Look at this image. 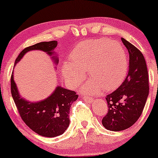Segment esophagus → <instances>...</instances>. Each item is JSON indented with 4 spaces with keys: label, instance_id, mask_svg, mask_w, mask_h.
Here are the masks:
<instances>
[{
    "label": "esophagus",
    "instance_id": "34e87169",
    "mask_svg": "<svg viewBox=\"0 0 158 158\" xmlns=\"http://www.w3.org/2000/svg\"><path fill=\"white\" fill-rule=\"evenodd\" d=\"M82 98H83V100H85V102H90L93 101L92 97L88 96V95H83V96H82Z\"/></svg>",
    "mask_w": 158,
    "mask_h": 158
}]
</instances>
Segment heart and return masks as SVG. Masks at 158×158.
Returning <instances> with one entry per match:
<instances>
[{"instance_id":"obj_1","label":"heart","mask_w":158,"mask_h":158,"mask_svg":"<svg viewBox=\"0 0 158 158\" xmlns=\"http://www.w3.org/2000/svg\"><path fill=\"white\" fill-rule=\"evenodd\" d=\"M128 69V59L123 47L109 39L85 40L69 54V63L63 65V73L71 86H76L86 72L89 82L82 90L97 93L113 90L120 85Z\"/></svg>"}]
</instances>
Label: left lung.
I'll use <instances>...</instances> for the list:
<instances>
[{
  "label": "left lung",
  "instance_id": "1",
  "mask_svg": "<svg viewBox=\"0 0 158 158\" xmlns=\"http://www.w3.org/2000/svg\"><path fill=\"white\" fill-rule=\"evenodd\" d=\"M122 41L129 53L128 73L122 85L106 95L108 112L102 120L103 126L112 131L130 128L138 121L149 94V79L142 52L124 38Z\"/></svg>",
  "mask_w": 158,
  "mask_h": 158
}]
</instances>
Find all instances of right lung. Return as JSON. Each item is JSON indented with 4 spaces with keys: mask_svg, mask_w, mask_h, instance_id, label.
<instances>
[{
    "mask_svg": "<svg viewBox=\"0 0 158 158\" xmlns=\"http://www.w3.org/2000/svg\"><path fill=\"white\" fill-rule=\"evenodd\" d=\"M57 41L40 42L27 47L20 52L15 63H18L25 53L33 49L47 52L49 56L56 47ZM56 64L58 63L56 56H52ZM11 95L22 120L38 135L47 138L59 136L65 132L69 125V109L79 95L74 91L58 86L53 93L43 101L30 102L23 99L19 94L14 80L13 73L10 78Z\"/></svg>",
    "mask_w": 158,
    "mask_h": 158,
    "instance_id": "obj_1",
    "label": "right lung"
}]
</instances>
